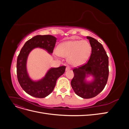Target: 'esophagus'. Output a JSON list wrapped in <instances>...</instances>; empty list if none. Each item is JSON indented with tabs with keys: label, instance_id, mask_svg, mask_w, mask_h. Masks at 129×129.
I'll list each match as a JSON object with an SVG mask.
<instances>
[{
	"label": "esophagus",
	"instance_id": "obj_1",
	"mask_svg": "<svg viewBox=\"0 0 129 129\" xmlns=\"http://www.w3.org/2000/svg\"><path fill=\"white\" fill-rule=\"evenodd\" d=\"M71 69V67H69V66H67V67H66V71H69V70Z\"/></svg>",
	"mask_w": 129,
	"mask_h": 129
}]
</instances>
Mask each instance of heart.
I'll use <instances>...</instances> for the list:
<instances>
[{"label": "heart", "instance_id": "heart-1", "mask_svg": "<svg viewBox=\"0 0 129 129\" xmlns=\"http://www.w3.org/2000/svg\"><path fill=\"white\" fill-rule=\"evenodd\" d=\"M91 52L90 44L87 40H71L61 43L58 46L56 53L67 57L69 64L79 66L84 63Z\"/></svg>", "mask_w": 129, "mask_h": 129}]
</instances>
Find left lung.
<instances>
[{
  "label": "left lung",
  "mask_w": 129,
  "mask_h": 129,
  "mask_svg": "<svg viewBox=\"0 0 129 129\" xmlns=\"http://www.w3.org/2000/svg\"><path fill=\"white\" fill-rule=\"evenodd\" d=\"M91 47V54L84 64L73 69L74 76L71 85L76 94L83 99H91L102 91L109 76V58L102 45L95 39L87 37ZM88 75L94 78L87 83L85 77Z\"/></svg>",
  "instance_id": "left-lung-1"
}]
</instances>
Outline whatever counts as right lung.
I'll use <instances>...</instances> for the list:
<instances>
[{
    "label": "right lung",
    "mask_w": 129,
    "mask_h": 129,
    "mask_svg": "<svg viewBox=\"0 0 129 129\" xmlns=\"http://www.w3.org/2000/svg\"><path fill=\"white\" fill-rule=\"evenodd\" d=\"M57 39L50 35H38L30 39L22 47L17 58V73L19 84L22 89L29 95L44 98L51 93L55 87L57 79L63 74L66 66L51 68L45 76L39 81L30 79L27 71L26 63L29 53L37 47L47 50L50 54L53 53Z\"/></svg>",
    "instance_id": "obj_1"
}]
</instances>
